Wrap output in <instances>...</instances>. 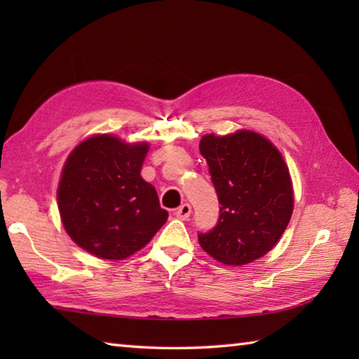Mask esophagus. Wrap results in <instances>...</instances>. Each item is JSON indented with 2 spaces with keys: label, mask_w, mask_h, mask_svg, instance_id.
I'll return each mask as SVG.
<instances>
[{
  "label": "esophagus",
  "mask_w": 359,
  "mask_h": 359,
  "mask_svg": "<svg viewBox=\"0 0 359 359\" xmlns=\"http://www.w3.org/2000/svg\"><path fill=\"white\" fill-rule=\"evenodd\" d=\"M189 215H191V205L189 203H182L180 207L175 210V217L177 219L187 220L189 217Z\"/></svg>",
  "instance_id": "1"
}]
</instances>
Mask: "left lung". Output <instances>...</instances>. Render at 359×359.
<instances>
[{
    "label": "left lung",
    "instance_id": "8db88e82",
    "mask_svg": "<svg viewBox=\"0 0 359 359\" xmlns=\"http://www.w3.org/2000/svg\"><path fill=\"white\" fill-rule=\"evenodd\" d=\"M220 203L219 220L199 243L216 261L245 265L276 245L293 212V187L276 147L261 134L203 135L199 144Z\"/></svg>",
    "mask_w": 359,
    "mask_h": 359
}]
</instances>
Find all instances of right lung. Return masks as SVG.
Returning a JSON list of instances; mask_svg holds the SVG:
<instances>
[{"label":"right lung","instance_id":"obj_1","mask_svg":"<svg viewBox=\"0 0 359 359\" xmlns=\"http://www.w3.org/2000/svg\"><path fill=\"white\" fill-rule=\"evenodd\" d=\"M148 143L89 137L67 157L58 184L66 233L88 253L121 261L143 248L168 219L156 188L140 175Z\"/></svg>","mask_w":359,"mask_h":359}]
</instances>
